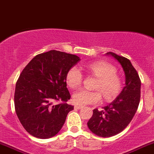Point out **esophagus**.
<instances>
[{
	"mask_svg": "<svg viewBox=\"0 0 154 154\" xmlns=\"http://www.w3.org/2000/svg\"><path fill=\"white\" fill-rule=\"evenodd\" d=\"M81 108H82V106H80V105H75L74 106V109H76V110H80Z\"/></svg>",
	"mask_w": 154,
	"mask_h": 154,
	"instance_id": "34e87169",
	"label": "esophagus"
}]
</instances>
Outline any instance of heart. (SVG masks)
Wrapping results in <instances>:
<instances>
[{"instance_id": "1", "label": "heart", "mask_w": 154, "mask_h": 154, "mask_svg": "<svg viewBox=\"0 0 154 154\" xmlns=\"http://www.w3.org/2000/svg\"><path fill=\"white\" fill-rule=\"evenodd\" d=\"M82 68L98 77L95 88L100 90L106 100H113L121 91L122 80L116 74L117 69L113 65L104 61H96L85 64ZM82 80L83 74L80 68L73 67L68 70L66 75V82L70 88L78 87ZM101 92L80 89L73 94V101L78 105L99 103L102 99Z\"/></svg>"}]
</instances>
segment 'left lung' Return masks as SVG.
<instances>
[{
    "instance_id": "1",
    "label": "left lung",
    "mask_w": 154,
    "mask_h": 154,
    "mask_svg": "<svg viewBox=\"0 0 154 154\" xmlns=\"http://www.w3.org/2000/svg\"><path fill=\"white\" fill-rule=\"evenodd\" d=\"M106 54L113 57L121 65L125 86L119 96L103 110L94 109L87 122L90 131L101 137H110L124 131L134 117L140 100V80L130 60L113 52Z\"/></svg>"
}]
</instances>
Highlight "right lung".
<instances>
[{
	"label": "right lung",
	"instance_id": "1",
	"mask_svg": "<svg viewBox=\"0 0 154 154\" xmlns=\"http://www.w3.org/2000/svg\"><path fill=\"white\" fill-rule=\"evenodd\" d=\"M80 60L76 55L52 50L37 54L22 70L15 87V111L30 135L48 139L60 131L74 110L66 103L70 98L66 75Z\"/></svg>",
	"mask_w": 154,
	"mask_h": 154
}]
</instances>
